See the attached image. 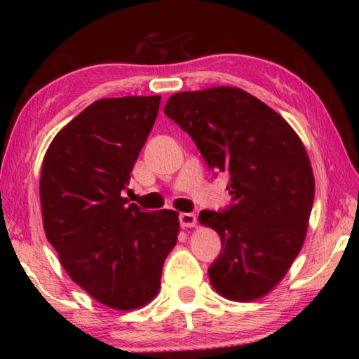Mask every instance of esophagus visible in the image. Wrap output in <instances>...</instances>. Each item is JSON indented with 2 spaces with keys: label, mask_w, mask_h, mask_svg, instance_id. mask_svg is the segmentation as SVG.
Masks as SVG:
<instances>
[{
  "label": "esophagus",
  "mask_w": 359,
  "mask_h": 359,
  "mask_svg": "<svg viewBox=\"0 0 359 359\" xmlns=\"http://www.w3.org/2000/svg\"><path fill=\"white\" fill-rule=\"evenodd\" d=\"M179 222H180L182 228H193L198 222V217H196V214H187L185 212V214L179 215Z\"/></svg>",
  "instance_id": "obj_1"
}]
</instances>
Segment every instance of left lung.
<instances>
[{"instance_id": "obj_1", "label": "left lung", "mask_w": 359, "mask_h": 359, "mask_svg": "<svg viewBox=\"0 0 359 359\" xmlns=\"http://www.w3.org/2000/svg\"><path fill=\"white\" fill-rule=\"evenodd\" d=\"M165 114L210 171L229 175L233 203L199 214L222 239L212 287L231 301L258 299L282 280L306 239L315 180L301 139L274 109L234 87L175 93Z\"/></svg>"}]
</instances>
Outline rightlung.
Returning a JSON list of instances; mask_svg holds the SVG:
<instances>
[{
	"label": "right lung",
	"mask_w": 359,
	"mask_h": 359,
	"mask_svg": "<svg viewBox=\"0 0 359 359\" xmlns=\"http://www.w3.org/2000/svg\"><path fill=\"white\" fill-rule=\"evenodd\" d=\"M160 101L161 96L95 101L53 137L42 163L47 241L72 280L117 311L154 299L177 242V212H145L123 198Z\"/></svg>",
	"instance_id": "obj_1"
}]
</instances>
